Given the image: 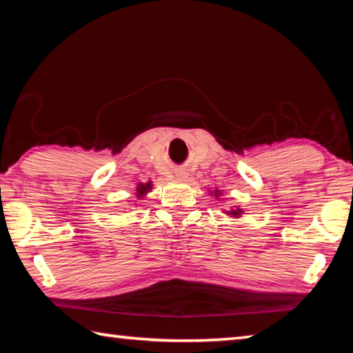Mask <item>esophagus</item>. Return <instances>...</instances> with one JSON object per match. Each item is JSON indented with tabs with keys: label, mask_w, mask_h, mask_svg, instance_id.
<instances>
[{
	"label": "esophagus",
	"mask_w": 353,
	"mask_h": 353,
	"mask_svg": "<svg viewBox=\"0 0 353 353\" xmlns=\"http://www.w3.org/2000/svg\"><path fill=\"white\" fill-rule=\"evenodd\" d=\"M176 176H177V177H181V179H183V177H187V172H183V171H179Z\"/></svg>",
	"instance_id": "esophagus-1"
}]
</instances>
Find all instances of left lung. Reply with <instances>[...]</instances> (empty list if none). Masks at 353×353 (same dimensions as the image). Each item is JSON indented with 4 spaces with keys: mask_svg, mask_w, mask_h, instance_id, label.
<instances>
[{
    "mask_svg": "<svg viewBox=\"0 0 353 353\" xmlns=\"http://www.w3.org/2000/svg\"><path fill=\"white\" fill-rule=\"evenodd\" d=\"M232 214H238V210H234V212H232Z\"/></svg>",
    "mask_w": 353,
    "mask_h": 353,
    "instance_id": "1",
    "label": "left lung"
}]
</instances>
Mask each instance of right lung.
<instances>
[{
    "label": "right lung",
    "mask_w": 353,
    "mask_h": 353,
    "mask_svg": "<svg viewBox=\"0 0 353 353\" xmlns=\"http://www.w3.org/2000/svg\"><path fill=\"white\" fill-rule=\"evenodd\" d=\"M146 188H149V183H148V185H141V187L139 188V193H140V194H143V193H146V191H145Z\"/></svg>",
    "instance_id": "add662e5"
}]
</instances>
